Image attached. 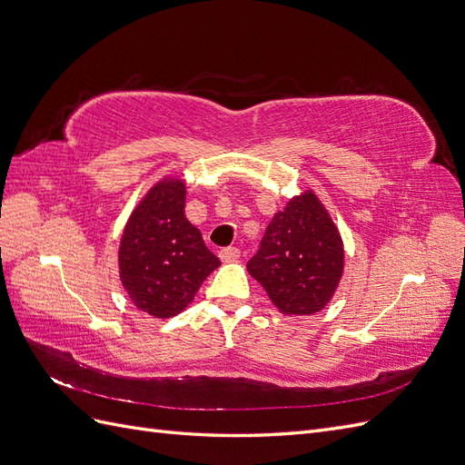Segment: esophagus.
Instances as JSON below:
<instances>
[{
	"label": "esophagus",
	"mask_w": 465,
	"mask_h": 465,
	"mask_svg": "<svg viewBox=\"0 0 465 465\" xmlns=\"http://www.w3.org/2000/svg\"><path fill=\"white\" fill-rule=\"evenodd\" d=\"M219 258L223 262H236L238 258H241V250H238L236 246H227L219 252Z\"/></svg>",
	"instance_id": "1"
}]
</instances>
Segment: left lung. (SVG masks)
Here are the masks:
<instances>
[{
    "label": "left lung",
    "mask_w": 465,
    "mask_h": 465,
    "mask_svg": "<svg viewBox=\"0 0 465 465\" xmlns=\"http://www.w3.org/2000/svg\"><path fill=\"white\" fill-rule=\"evenodd\" d=\"M248 272L285 314H314L330 302L343 272V244L312 192L272 219Z\"/></svg>",
    "instance_id": "1"
}]
</instances>
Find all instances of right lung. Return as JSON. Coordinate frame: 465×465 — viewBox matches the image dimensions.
<instances>
[{"label": "right lung", "mask_w": 465, "mask_h": 465, "mask_svg": "<svg viewBox=\"0 0 465 465\" xmlns=\"http://www.w3.org/2000/svg\"><path fill=\"white\" fill-rule=\"evenodd\" d=\"M184 209V184L163 182L139 203L122 236L124 289L137 308L157 318L184 311L205 277L221 265Z\"/></svg>", "instance_id": "1"}]
</instances>
